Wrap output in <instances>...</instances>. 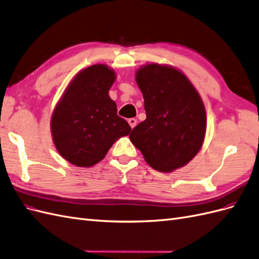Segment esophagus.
<instances>
[{"label": "esophagus", "mask_w": 259, "mask_h": 259, "mask_svg": "<svg viewBox=\"0 0 259 259\" xmlns=\"http://www.w3.org/2000/svg\"><path fill=\"white\" fill-rule=\"evenodd\" d=\"M128 124L131 125L132 128H134L136 126V124H137V120L134 117H131V118H128Z\"/></svg>", "instance_id": "esophagus-1"}]
</instances>
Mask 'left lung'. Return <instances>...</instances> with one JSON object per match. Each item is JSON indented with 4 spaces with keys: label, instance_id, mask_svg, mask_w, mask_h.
<instances>
[{
    "label": "left lung",
    "instance_id": "8db88e82",
    "mask_svg": "<svg viewBox=\"0 0 259 259\" xmlns=\"http://www.w3.org/2000/svg\"><path fill=\"white\" fill-rule=\"evenodd\" d=\"M146 120L130 139L151 167L172 172L186 165L204 143L207 118L198 92L180 69L150 63L135 74Z\"/></svg>",
    "mask_w": 259,
    "mask_h": 259
}]
</instances>
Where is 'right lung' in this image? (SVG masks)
Instances as JSON below:
<instances>
[{"label": "right lung", "instance_id": "add662e5", "mask_svg": "<svg viewBox=\"0 0 259 259\" xmlns=\"http://www.w3.org/2000/svg\"><path fill=\"white\" fill-rule=\"evenodd\" d=\"M112 68L95 64L76 74L55 106L51 134L55 148L68 162L89 167L106 157L114 142L127 136L128 123L117 115L109 90Z\"/></svg>", "mask_w": 259, "mask_h": 259}]
</instances>
